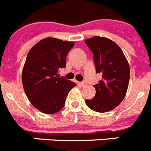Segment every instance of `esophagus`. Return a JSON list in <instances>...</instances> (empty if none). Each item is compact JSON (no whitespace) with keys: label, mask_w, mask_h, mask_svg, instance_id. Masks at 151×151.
I'll list each match as a JSON object with an SVG mask.
<instances>
[{"label":"esophagus","mask_w":151,"mask_h":151,"mask_svg":"<svg viewBox=\"0 0 151 151\" xmlns=\"http://www.w3.org/2000/svg\"><path fill=\"white\" fill-rule=\"evenodd\" d=\"M80 85H81V86H82V87H85V86H86V85H87V82H85V81H83V82H82L81 83H80Z\"/></svg>","instance_id":"1"}]
</instances>
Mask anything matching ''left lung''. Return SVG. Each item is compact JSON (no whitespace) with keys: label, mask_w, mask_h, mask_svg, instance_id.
<instances>
[{"label":"left lung","mask_w":151,"mask_h":151,"mask_svg":"<svg viewBox=\"0 0 151 151\" xmlns=\"http://www.w3.org/2000/svg\"><path fill=\"white\" fill-rule=\"evenodd\" d=\"M85 43L94 54L96 73L102 74V79L94 85L95 96L85 100V104L95 112H109L125 97L130 78L129 64L122 49L109 38L94 36L85 40Z\"/></svg>","instance_id":"left-lung-1"}]
</instances>
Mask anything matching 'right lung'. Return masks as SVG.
Here are the masks:
<instances>
[{
	"label": "right lung",
	"mask_w": 151,
	"mask_h": 151,
	"mask_svg": "<svg viewBox=\"0 0 151 151\" xmlns=\"http://www.w3.org/2000/svg\"><path fill=\"white\" fill-rule=\"evenodd\" d=\"M74 41L44 38L30 49L22 72L23 88L31 104L39 111L54 114L65 105L76 83L60 77L58 69L66 67V57Z\"/></svg>",
	"instance_id": "right-lung-1"
}]
</instances>
